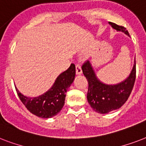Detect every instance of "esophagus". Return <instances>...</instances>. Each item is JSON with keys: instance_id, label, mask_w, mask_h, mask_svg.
<instances>
[{"instance_id": "obj_1", "label": "esophagus", "mask_w": 146, "mask_h": 146, "mask_svg": "<svg viewBox=\"0 0 146 146\" xmlns=\"http://www.w3.org/2000/svg\"><path fill=\"white\" fill-rule=\"evenodd\" d=\"M76 74H81L82 73V68H81V66H80V64L79 63L77 64H76Z\"/></svg>"}]
</instances>
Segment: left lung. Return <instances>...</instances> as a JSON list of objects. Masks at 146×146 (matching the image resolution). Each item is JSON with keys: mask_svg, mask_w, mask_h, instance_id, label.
<instances>
[{"mask_svg": "<svg viewBox=\"0 0 146 146\" xmlns=\"http://www.w3.org/2000/svg\"><path fill=\"white\" fill-rule=\"evenodd\" d=\"M111 26L117 31H121L129 35L125 27L110 22ZM83 74L89 82L87 100L94 111L99 113H107L120 108L130 96L136 80V60L133 70L127 79L117 85H106L96 77L89 61L82 64Z\"/></svg>", "mask_w": 146, "mask_h": 146, "instance_id": "left-lung-1", "label": "left lung"}]
</instances>
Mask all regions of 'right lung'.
Wrapping results in <instances>:
<instances>
[{"label": "right lung", "instance_id": "obj_1", "mask_svg": "<svg viewBox=\"0 0 146 146\" xmlns=\"http://www.w3.org/2000/svg\"><path fill=\"white\" fill-rule=\"evenodd\" d=\"M76 75L74 64H71L64 73L60 74L54 84L42 96L35 98L26 97L16 88L22 103L31 113L42 118H50L61 111L65 102L66 92L73 83Z\"/></svg>", "mask_w": 146, "mask_h": 146}]
</instances>
